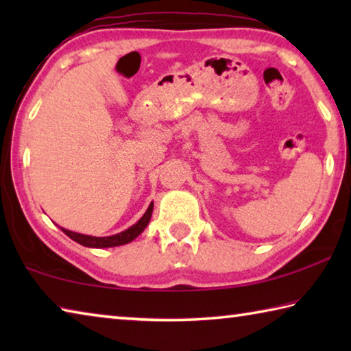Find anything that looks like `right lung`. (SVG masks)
<instances>
[{
    "label": "right lung",
    "mask_w": 351,
    "mask_h": 351,
    "mask_svg": "<svg viewBox=\"0 0 351 351\" xmlns=\"http://www.w3.org/2000/svg\"><path fill=\"white\" fill-rule=\"evenodd\" d=\"M152 213H153V203H150L147 212L144 213V215H142V218L139 219L138 223L133 224L132 228H128L127 230H123V232L111 235V237H93V235H85V234H77V232H73V230H68V229H63V228H60V229L69 237L71 240L77 241L82 246H86V247H114V246L127 245V243L133 241L139 234L144 232V229L147 228V224L152 218Z\"/></svg>",
    "instance_id": "add662e5"
}]
</instances>
